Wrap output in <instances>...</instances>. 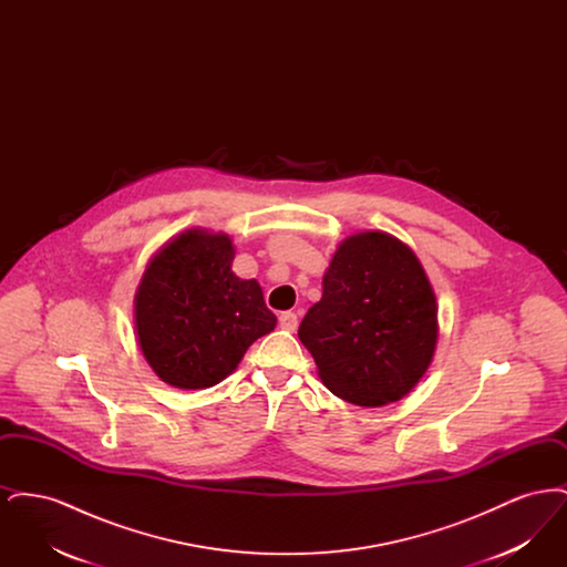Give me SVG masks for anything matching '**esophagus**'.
Returning <instances> with one entry per match:
<instances>
[{"mask_svg": "<svg viewBox=\"0 0 567 567\" xmlns=\"http://www.w3.org/2000/svg\"><path fill=\"white\" fill-rule=\"evenodd\" d=\"M278 323H280V327L285 329V331H296L297 329V315L296 312H282L280 317H278Z\"/></svg>", "mask_w": 567, "mask_h": 567, "instance_id": "esophagus-1", "label": "esophagus"}]
</instances>
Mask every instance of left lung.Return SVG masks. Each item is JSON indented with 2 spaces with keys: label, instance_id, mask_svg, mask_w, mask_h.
I'll list each match as a JSON object with an SVG mask.
<instances>
[{
  "label": "left lung",
  "instance_id": "8db88e82",
  "mask_svg": "<svg viewBox=\"0 0 567 567\" xmlns=\"http://www.w3.org/2000/svg\"><path fill=\"white\" fill-rule=\"evenodd\" d=\"M324 386L344 402L391 404L427 372L437 303L410 246L384 231L347 238L323 276V297L297 331Z\"/></svg>",
  "mask_w": 567,
  "mask_h": 567
}]
</instances>
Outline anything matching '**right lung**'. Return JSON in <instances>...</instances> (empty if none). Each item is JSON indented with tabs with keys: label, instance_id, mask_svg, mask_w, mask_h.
Here are the masks:
<instances>
[{
	"label": "right lung",
	"instance_id": "1",
	"mask_svg": "<svg viewBox=\"0 0 567 567\" xmlns=\"http://www.w3.org/2000/svg\"><path fill=\"white\" fill-rule=\"evenodd\" d=\"M234 255L227 234L189 229L148 261L135 291V333L163 382L215 386L276 327L259 282L231 271Z\"/></svg>",
	"mask_w": 567,
	"mask_h": 567
}]
</instances>
